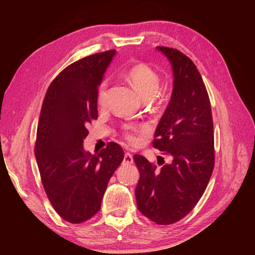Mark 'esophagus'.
I'll return each instance as SVG.
<instances>
[{
    "instance_id": "34e87169",
    "label": "esophagus",
    "mask_w": 255,
    "mask_h": 255,
    "mask_svg": "<svg viewBox=\"0 0 255 255\" xmlns=\"http://www.w3.org/2000/svg\"><path fill=\"white\" fill-rule=\"evenodd\" d=\"M133 162V158H132V154L126 152L124 155V160H123V164L125 165H128V164H131Z\"/></svg>"
}]
</instances>
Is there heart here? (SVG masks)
I'll list each match as a JSON object with an SVG mask.
<instances>
[{
  "label": "heart",
  "mask_w": 255,
  "mask_h": 255,
  "mask_svg": "<svg viewBox=\"0 0 255 255\" xmlns=\"http://www.w3.org/2000/svg\"><path fill=\"white\" fill-rule=\"evenodd\" d=\"M128 82L131 84L134 91L144 101L152 100L160 88V77L154 70L145 63L134 64L128 70L126 74ZM107 81H102L96 93V102L100 106H104L107 102ZM125 138L129 142L137 141L138 129L133 126H125Z\"/></svg>",
  "instance_id": "obj_1"
}]
</instances>
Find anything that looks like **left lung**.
I'll list each match as a JSON object with an SVG mask.
<instances>
[{
    "instance_id": "obj_1",
    "label": "left lung",
    "mask_w": 255,
    "mask_h": 255,
    "mask_svg": "<svg viewBox=\"0 0 255 255\" xmlns=\"http://www.w3.org/2000/svg\"><path fill=\"white\" fill-rule=\"evenodd\" d=\"M156 49L169 59L174 81L152 144L170 154L172 162L163 164V160L158 167L133 155L140 173L136 200L145 217L171 225L185 217L207 187L215 165L214 123L207 90L194 62L177 49Z\"/></svg>"
}]
</instances>
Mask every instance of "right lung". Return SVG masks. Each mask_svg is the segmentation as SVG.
I'll list each match as a JSON object with an SVG mask.
<instances>
[{"instance_id":"1","label":"right lung","mask_w":255,"mask_h":255,"mask_svg":"<svg viewBox=\"0 0 255 255\" xmlns=\"http://www.w3.org/2000/svg\"><path fill=\"white\" fill-rule=\"evenodd\" d=\"M115 50L73 62L47 90L37 127L35 155L42 185L61 218L81 224L101 209L107 184L124 160L116 142L92 155L83 148L86 126L97 119V88Z\"/></svg>"}]
</instances>
